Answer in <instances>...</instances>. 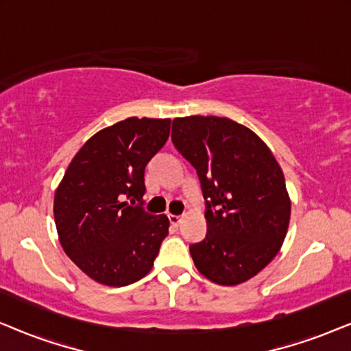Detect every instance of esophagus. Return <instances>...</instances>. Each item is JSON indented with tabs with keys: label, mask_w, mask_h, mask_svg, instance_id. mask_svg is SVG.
Wrapping results in <instances>:
<instances>
[{
	"label": "esophagus",
	"mask_w": 351,
	"mask_h": 351,
	"mask_svg": "<svg viewBox=\"0 0 351 351\" xmlns=\"http://www.w3.org/2000/svg\"><path fill=\"white\" fill-rule=\"evenodd\" d=\"M167 217H169V222L174 225V227H179L180 222H182V219H184V217H182V215H176V214H169V215H167Z\"/></svg>",
	"instance_id": "1"
}]
</instances>
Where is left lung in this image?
I'll return each mask as SVG.
<instances>
[{"instance_id": "obj_1", "label": "left lung", "mask_w": 351, "mask_h": 351, "mask_svg": "<svg viewBox=\"0 0 351 351\" xmlns=\"http://www.w3.org/2000/svg\"><path fill=\"white\" fill-rule=\"evenodd\" d=\"M171 138L196 169L206 201L208 233L190 246L196 268L222 286L247 281L287 233L291 201L280 165L251 129L228 118H176Z\"/></svg>"}]
</instances>
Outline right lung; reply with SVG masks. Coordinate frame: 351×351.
Listing matches in <instances>:
<instances>
[{"label":"right lung","instance_id":"obj_1","mask_svg":"<svg viewBox=\"0 0 351 351\" xmlns=\"http://www.w3.org/2000/svg\"><path fill=\"white\" fill-rule=\"evenodd\" d=\"M169 131L171 119L153 118L102 129L76 153L56 191L62 247L97 282L119 287L141 280L169 233V219L147 213L142 199L145 167Z\"/></svg>","mask_w":351,"mask_h":351}]
</instances>
